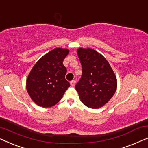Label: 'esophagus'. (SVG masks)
Segmentation results:
<instances>
[{
    "label": "esophagus",
    "instance_id": "obj_1",
    "mask_svg": "<svg viewBox=\"0 0 148 148\" xmlns=\"http://www.w3.org/2000/svg\"><path fill=\"white\" fill-rule=\"evenodd\" d=\"M70 84H71V86L73 87L75 86V80L71 81V82H70Z\"/></svg>",
    "mask_w": 148,
    "mask_h": 148
}]
</instances>
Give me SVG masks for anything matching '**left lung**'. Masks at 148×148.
<instances>
[{
	"instance_id": "obj_1",
	"label": "left lung",
	"mask_w": 148,
	"mask_h": 148,
	"mask_svg": "<svg viewBox=\"0 0 148 148\" xmlns=\"http://www.w3.org/2000/svg\"><path fill=\"white\" fill-rule=\"evenodd\" d=\"M77 52L82 67L75 86L80 100L89 108H101L114 96L116 77L104 56L95 50L79 48Z\"/></svg>"
}]
</instances>
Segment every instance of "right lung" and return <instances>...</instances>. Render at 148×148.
<instances>
[{"instance_id": "obj_1", "label": "right lung", "mask_w": 148, "mask_h": 148, "mask_svg": "<svg viewBox=\"0 0 148 148\" xmlns=\"http://www.w3.org/2000/svg\"><path fill=\"white\" fill-rule=\"evenodd\" d=\"M69 52L66 48H54L42 56L29 72L26 90L38 106H54L70 86L65 79L66 69L62 64Z\"/></svg>"}]
</instances>
